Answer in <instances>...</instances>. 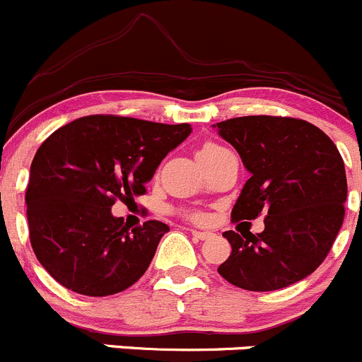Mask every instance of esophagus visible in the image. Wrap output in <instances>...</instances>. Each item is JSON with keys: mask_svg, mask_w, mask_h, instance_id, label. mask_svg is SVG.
Segmentation results:
<instances>
[{"mask_svg": "<svg viewBox=\"0 0 362 362\" xmlns=\"http://www.w3.org/2000/svg\"><path fill=\"white\" fill-rule=\"evenodd\" d=\"M192 235L195 239H200V241H206V239L213 238V232H200V230H192Z\"/></svg>", "mask_w": 362, "mask_h": 362, "instance_id": "esophagus-1", "label": "esophagus"}]
</instances>
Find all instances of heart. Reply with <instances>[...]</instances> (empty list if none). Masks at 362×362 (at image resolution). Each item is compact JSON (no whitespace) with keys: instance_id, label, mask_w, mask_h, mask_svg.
<instances>
[{"instance_id":"b5f03b06","label":"heart","mask_w":362,"mask_h":362,"mask_svg":"<svg viewBox=\"0 0 362 362\" xmlns=\"http://www.w3.org/2000/svg\"><path fill=\"white\" fill-rule=\"evenodd\" d=\"M225 151H227V149H225L223 146L216 144V142H206V144H204L202 148H200L199 156H206V158H213V156L221 155V153H225ZM192 218H193V220H202V214H200V213H193Z\"/></svg>"}]
</instances>
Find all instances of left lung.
Wrapping results in <instances>:
<instances>
[{"label":"left lung","mask_w":362,"mask_h":362,"mask_svg":"<svg viewBox=\"0 0 362 362\" xmlns=\"http://www.w3.org/2000/svg\"><path fill=\"white\" fill-rule=\"evenodd\" d=\"M250 173L232 221L264 214V230L223 232L232 253L218 273L239 288L269 292L310 276L345 216L346 176L334 142L296 117L245 116L213 124Z\"/></svg>","instance_id":"8db88e82"}]
</instances>
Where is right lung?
I'll list each match as a JSON object with an SVG mask.
<instances>
[{
    "mask_svg": "<svg viewBox=\"0 0 362 362\" xmlns=\"http://www.w3.org/2000/svg\"><path fill=\"white\" fill-rule=\"evenodd\" d=\"M189 134L188 123L98 114L45 139L31 162L26 213L35 255L58 284L103 298L146 273L169 227L149 220L130 232L110 207L146 193L160 162Z\"/></svg>",
    "mask_w": 362,
    "mask_h": 362,
    "instance_id": "obj_1",
    "label": "right lung"
}]
</instances>
